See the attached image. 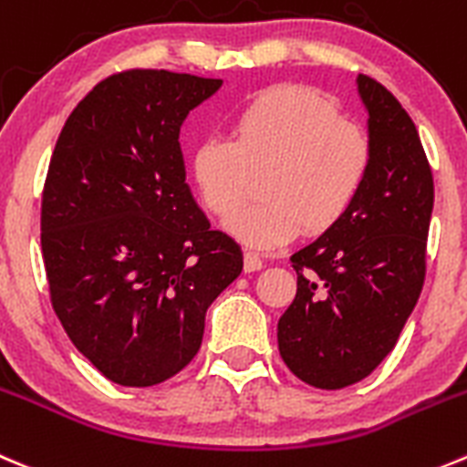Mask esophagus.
<instances>
[{"mask_svg":"<svg viewBox=\"0 0 467 467\" xmlns=\"http://www.w3.org/2000/svg\"><path fill=\"white\" fill-rule=\"evenodd\" d=\"M262 266H265V260H262L257 253H253V251L244 253V269H246V271H260Z\"/></svg>","mask_w":467,"mask_h":467,"instance_id":"obj_1","label":"esophagus"}]
</instances>
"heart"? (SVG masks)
Instances as JSON below:
<instances>
[{
    "instance_id": "obj_1",
    "label": "heart",
    "mask_w": 467,
    "mask_h": 467,
    "mask_svg": "<svg viewBox=\"0 0 467 467\" xmlns=\"http://www.w3.org/2000/svg\"><path fill=\"white\" fill-rule=\"evenodd\" d=\"M372 164L360 125L306 86H274L244 104L233 139L207 137L193 148L192 175L207 210L225 216L244 201L251 173L262 198L239 207L228 230L248 246L287 244L303 228L326 233L351 210Z\"/></svg>"
}]
</instances>
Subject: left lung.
Returning <instances> with one entry per match:
<instances>
[{
	"instance_id": "1",
	"label": "left lung",
	"mask_w": 467,
	"mask_h": 467,
	"mask_svg": "<svg viewBox=\"0 0 467 467\" xmlns=\"http://www.w3.org/2000/svg\"><path fill=\"white\" fill-rule=\"evenodd\" d=\"M372 164L342 221L294 253L296 296L278 321L285 365L307 386L363 381L395 348L427 271L433 178L415 123L383 84L358 75Z\"/></svg>"
}]
</instances>
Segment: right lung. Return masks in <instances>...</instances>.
Masks as SVG:
<instances>
[{
	"label": "right lung",
	"mask_w": 467,
	"mask_h": 467,
	"mask_svg": "<svg viewBox=\"0 0 467 467\" xmlns=\"http://www.w3.org/2000/svg\"><path fill=\"white\" fill-rule=\"evenodd\" d=\"M221 79L125 70L67 116L43 189L40 246L67 337L109 381L148 388L198 354L242 248L187 184L180 128Z\"/></svg>",
	"instance_id": "add662e5"
}]
</instances>
